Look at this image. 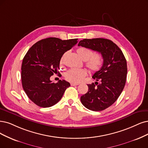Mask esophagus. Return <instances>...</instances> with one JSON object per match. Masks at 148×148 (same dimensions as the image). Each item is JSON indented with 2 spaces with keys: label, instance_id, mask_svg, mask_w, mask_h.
<instances>
[{
  "label": "esophagus",
  "instance_id": "obj_1",
  "mask_svg": "<svg viewBox=\"0 0 148 148\" xmlns=\"http://www.w3.org/2000/svg\"><path fill=\"white\" fill-rule=\"evenodd\" d=\"M79 85V83H71V86H77V85Z\"/></svg>",
  "mask_w": 148,
  "mask_h": 148
}]
</instances>
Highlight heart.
I'll return each mask as SVG.
<instances>
[{
	"label": "heart",
	"mask_w": 148,
	"mask_h": 148,
	"mask_svg": "<svg viewBox=\"0 0 148 148\" xmlns=\"http://www.w3.org/2000/svg\"><path fill=\"white\" fill-rule=\"evenodd\" d=\"M79 56L85 61V64L91 71H98L100 70L103 64L102 57L100 54L92 55V51L90 49L86 47H80L77 49ZM63 60V58H62ZM88 72L85 69H71L65 74L66 79L71 82L79 83L86 76Z\"/></svg>",
	"instance_id": "obj_1"
}]
</instances>
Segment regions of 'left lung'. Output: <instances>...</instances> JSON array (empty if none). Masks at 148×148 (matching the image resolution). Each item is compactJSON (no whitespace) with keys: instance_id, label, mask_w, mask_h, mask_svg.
I'll list each match as a JSON object with an SVG mask.
<instances>
[{"instance_id":"obj_1","label":"left lung","mask_w":148,"mask_h":148,"mask_svg":"<svg viewBox=\"0 0 148 148\" xmlns=\"http://www.w3.org/2000/svg\"><path fill=\"white\" fill-rule=\"evenodd\" d=\"M79 46L101 53L103 65L92 78L95 83L87 85L88 91L80 97L82 104L90 110L102 111L111 106L122 92L127 73L126 60L113 41L104 38L84 39Z\"/></svg>"}]
</instances>
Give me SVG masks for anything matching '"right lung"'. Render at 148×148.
Listing matches in <instances>:
<instances>
[{
	"instance_id": "right-lung-1",
	"label": "right lung",
	"mask_w": 148,
	"mask_h": 148,
	"mask_svg": "<svg viewBox=\"0 0 148 148\" xmlns=\"http://www.w3.org/2000/svg\"><path fill=\"white\" fill-rule=\"evenodd\" d=\"M77 40L47 38L36 42L27 51L21 66L22 85L27 96L38 106L46 108L56 104L70 86L64 80L53 83L50 77L59 73L63 55L77 43Z\"/></svg>"
}]
</instances>
